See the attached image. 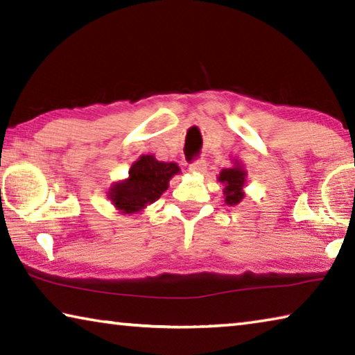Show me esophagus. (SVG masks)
Wrapping results in <instances>:
<instances>
[{
  "instance_id": "34e87169",
  "label": "esophagus",
  "mask_w": 355,
  "mask_h": 355,
  "mask_svg": "<svg viewBox=\"0 0 355 355\" xmlns=\"http://www.w3.org/2000/svg\"><path fill=\"white\" fill-rule=\"evenodd\" d=\"M205 169H207V161L202 159V158L194 159V161H192V163L189 164V171H191L192 173H202V172H205Z\"/></svg>"
}]
</instances>
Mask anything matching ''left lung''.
Instances as JSON below:
<instances>
[{
	"label": "left lung",
	"instance_id": "obj_1",
	"mask_svg": "<svg viewBox=\"0 0 355 355\" xmlns=\"http://www.w3.org/2000/svg\"><path fill=\"white\" fill-rule=\"evenodd\" d=\"M245 177H248V172L244 171V167L235 161V166L230 167V169H222L218 180L225 184L224 188V197L227 205H238L239 202L244 199V184H245Z\"/></svg>",
	"mask_w": 355,
	"mask_h": 355
}]
</instances>
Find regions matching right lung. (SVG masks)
Listing matches in <instances>:
<instances>
[{"label": "right lung", "mask_w": 355, "mask_h": 355, "mask_svg": "<svg viewBox=\"0 0 355 355\" xmlns=\"http://www.w3.org/2000/svg\"><path fill=\"white\" fill-rule=\"evenodd\" d=\"M178 172L177 163H164L153 155H142L131 164L128 178L112 184L107 196L120 213H139L159 199L169 188L171 178Z\"/></svg>", "instance_id": "add662e5"}]
</instances>
